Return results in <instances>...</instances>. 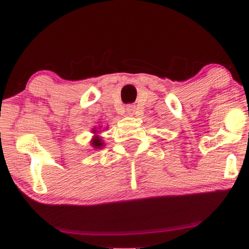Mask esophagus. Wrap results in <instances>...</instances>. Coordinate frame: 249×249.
I'll list each match as a JSON object with an SVG mask.
<instances>
[{"instance_id":"obj_1","label":"esophagus","mask_w":249,"mask_h":249,"mask_svg":"<svg viewBox=\"0 0 249 249\" xmlns=\"http://www.w3.org/2000/svg\"><path fill=\"white\" fill-rule=\"evenodd\" d=\"M126 112H127V115L131 116V117L136 116L137 115V107H134V105H132V104L127 105V107H126Z\"/></svg>"}]
</instances>
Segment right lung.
Returning <instances> with one entry per match:
<instances>
[{"label":"right lung","instance_id":"right-lung-1","mask_svg":"<svg viewBox=\"0 0 249 249\" xmlns=\"http://www.w3.org/2000/svg\"><path fill=\"white\" fill-rule=\"evenodd\" d=\"M101 127L102 126H99V128ZM91 131H92L93 137H92V139H91L90 145L95 148V150H101V148L104 147V142H103V138L102 137H99V134H98L101 131L97 130V127H93Z\"/></svg>","mask_w":249,"mask_h":249}]
</instances>
